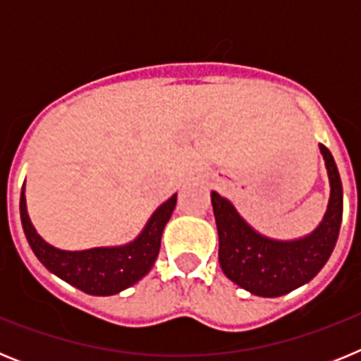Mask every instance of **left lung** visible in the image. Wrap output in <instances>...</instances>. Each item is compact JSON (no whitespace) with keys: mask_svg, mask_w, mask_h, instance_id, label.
<instances>
[{"mask_svg":"<svg viewBox=\"0 0 361 361\" xmlns=\"http://www.w3.org/2000/svg\"><path fill=\"white\" fill-rule=\"evenodd\" d=\"M318 146L331 193L324 219L305 237L293 240L266 237L247 224L226 197L212 191L220 267L231 282L251 295L275 298L295 291L320 273L336 245L343 213L342 180L329 149Z\"/></svg>","mask_w":361,"mask_h":361,"instance_id":"1","label":"left lung"}]
</instances>
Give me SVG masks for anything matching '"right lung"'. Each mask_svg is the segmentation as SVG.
Listing matches in <instances>:
<instances>
[{
	"instance_id": "1",
	"label": "right lung",
	"mask_w": 361,
	"mask_h": 361,
	"mask_svg": "<svg viewBox=\"0 0 361 361\" xmlns=\"http://www.w3.org/2000/svg\"><path fill=\"white\" fill-rule=\"evenodd\" d=\"M175 204H177V193L152 213L142 231L128 244L90 247L81 251L59 250L56 245L49 244L36 231L27 212L25 184L21 188L19 213H21L25 237L32 251L50 273L73 288L81 289L82 293L94 296H110L128 289L142 276L148 275L157 260L162 231L173 213Z\"/></svg>"
}]
</instances>
